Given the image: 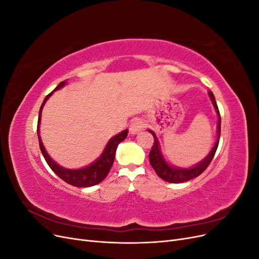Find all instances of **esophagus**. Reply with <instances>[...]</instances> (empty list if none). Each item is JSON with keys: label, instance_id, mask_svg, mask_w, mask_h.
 Wrapping results in <instances>:
<instances>
[{"label": "esophagus", "instance_id": "esophagus-1", "mask_svg": "<svg viewBox=\"0 0 259 259\" xmlns=\"http://www.w3.org/2000/svg\"><path fill=\"white\" fill-rule=\"evenodd\" d=\"M144 130V122L140 121V120H134L131 125H130V133L131 134H137V133H139L140 131Z\"/></svg>", "mask_w": 259, "mask_h": 259}]
</instances>
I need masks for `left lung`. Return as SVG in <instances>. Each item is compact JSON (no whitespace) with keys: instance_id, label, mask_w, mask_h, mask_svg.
Segmentation results:
<instances>
[{"instance_id":"left-lung-1","label":"left lung","mask_w":259,"mask_h":259,"mask_svg":"<svg viewBox=\"0 0 259 259\" xmlns=\"http://www.w3.org/2000/svg\"><path fill=\"white\" fill-rule=\"evenodd\" d=\"M208 95L210 97L211 103H213L215 111L218 115L217 140H216L214 147L211 148V150L209 151V153L205 156V159L202 160L200 163H198L197 165H194L190 168H182V167H175V166L169 165V164L165 161V159L163 158L158 138H156L155 134L151 130H149V132L151 133L153 138H154L151 151H150V153H149V161H150L151 166L155 170V173L158 174V176L160 178H162L163 180H165V182L179 184V183H185V182H188V180L198 177L199 175H201L203 171H204L207 168V166L209 165V163L211 162V160H213V158H214L215 152L217 150L218 144H219V137H221V114H219V110H218V107H217L216 100H215V97H214V94L211 92H208Z\"/></svg>"}]
</instances>
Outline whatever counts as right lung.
I'll return each mask as SVG.
<instances>
[{"mask_svg": "<svg viewBox=\"0 0 259 259\" xmlns=\"http://www.w3.org/2000/svg\"><path fill=\"white\" fill-rule=\"evenodd\" d=\"M67 84V81H62L60 82L56 89H55L52 93H50L48 96L45 97L44 101L42 103V106L40 108V111H38V120H37V136H38V143H40V149L41 152L44 156L45 161L48 162L49 166L52 168V170L56 174L58 177H60L64 182H66L69 185H72L74 187H91V186H95L99 183L103 182V180L106 178V176L108 175L109 171H110L112 164L115 158V151L117 145L120 143H122L123 140L126 138L128 131L125 130L123 132H121L120 134H117L115 136H113L110 140H109L107 146L105 147L103 153L99 156V158L93 162L91 165L80 168V169H69V168H65L58 164L53 161V159L49 155V153L46 152L45 148L43 146V143L40 137V122H41V115H42V109L52 94L60 90L61 88Z\"/></svg>", "mask_w": 259, "mask_h": 259, "instance_id": "right-lung-1", "label": "right lung"}]
</instances>
